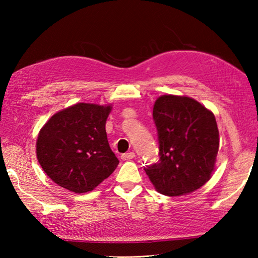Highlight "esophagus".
<instances>
[{
	"label": "esophagus",
	"instance_id": "obj_1",
	"mask_svg": "<svg viewBox=\"0 0 258 258\" xmlns=\"http://www.w3.org/2000/svg\"><path fill=\"white\" fill-rule=\"evenodd\" d=\"M122 160L123 161H130V160H132V158H134L135 157V153H133V152H130V153H125V154H122Z\"/></svg>",
	"mask_w": 258,
	"mask_h": 258
}]
</instances>
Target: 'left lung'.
Segmentation results:
<instances>
[{"mask_svg": "<svg viewBox=\"0 0 258 258\" xmlns=\"http://www.w3.org/2000/svg\"><path fill=\"white\" fill-rule=\"evenodd\" d=\"M160 161L145 172L163 195L182 196L201 188L215 169L220 147L215 116L188 96L162 95L153 107Z\"/></svg>", "mask_w": 258, "mask_h": 258, "instance_id": "obj_1", "label": "left lung"}]
</instances>
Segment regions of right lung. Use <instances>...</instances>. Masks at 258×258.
I'll list each match as a JSON object with an SVG mask.
<instances>
[{"label":"right lung","mask_w":258,"mask_h":258,"mask_svg":"<svg viewBox=\"0 0 258 258\" xmlns=\"http://www.w3.org/2000/svg\"><path fill=\"white\" fill-rule=\"evenodd\" d=\"M112 104L78 103L55 113L36 140V156L54 183L73 193H87L117 167L105 124Z\"/></svg>","instance_id":"right-lung-1"}]
</instances>
